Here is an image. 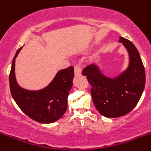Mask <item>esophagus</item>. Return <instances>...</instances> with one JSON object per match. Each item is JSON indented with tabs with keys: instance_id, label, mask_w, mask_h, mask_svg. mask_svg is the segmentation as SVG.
<instances>
[{
	"instance_id": "obj_1",
	"label": "esophagus",
	"mask_w": 151,
	"mask_h": 151,
	"mask_svg": "<svg viewBox=\"0 0 151 151\" xmlns=\"http://www.w3.org/2000/svg\"><path fill=\"white\" fill-rule=\"evenodd\" d=\"M74 74L76 76L81 74V68H80V65L74 66Z\"/></svg>"
}]
</instances>
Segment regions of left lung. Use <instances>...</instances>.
Wrapping results in <instances>:
<instances>
[{
  "label": "left lung",
  "instance_id": "1",
  "mask_svg": "<svg viewBox=\"0 0 151 151\" xmlns=\"http://www.w3.org/2000/svg\"><path fill=\"white\" fill-rule=\"evenodd\" d=\"M129 52L128 68L118 77L108 78L95 65L83 68L91 86V95L97 110L107 118H118L129 113L139 102L145 85V71L139 51L130 41L120 37Z\"/></svg>",
  "mask_w": 151,
  "mask_h": 151
}]
</instances>
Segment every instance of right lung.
<instances>
[{
    "label": "right lung",
    "mask_w": 151,
    "mask_h": 151,
    "mask_svg": "<svg viewBox=\"0 0 151 151\" xmlns=\"http://www.w3.org/2000/svg\"><path fill=\"white\" fill-rule=\"evenodd\" d=\"M21 48L14 56L9 73L11 95L21 110L31 119L39 123H53L67 110L68 96L74 77V67L60 70L44 89L36 91L23 89L18 86L15 77V60Z\"/></svg>",
    "instance_id": "obj_1"
}]
</instances>
